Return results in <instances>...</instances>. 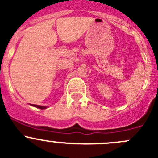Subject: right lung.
<instances>
[{"mask_svg": "<svg viewBox=\"0 0 158 158\" xmlns=\"http://www.w3.org/2000/svg\"><path fill=\"white\" fill-rule=\"evenodd\" d=\"M32 106H34V107L36 108H38V109H47V106H38V105H31Z\"/></svg>", "mask_w": 158, "mask_h": 158, "instance_id": "obj_1", "label": "right lung"}]
</instances>
